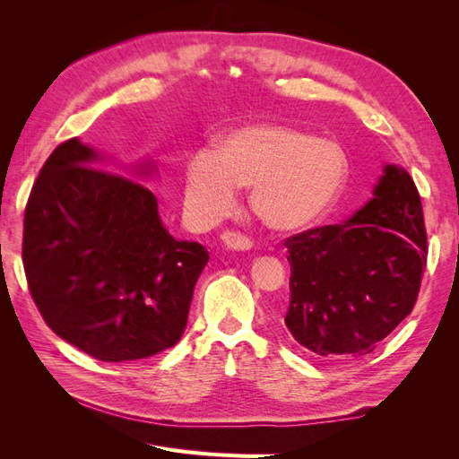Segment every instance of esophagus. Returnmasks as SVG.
<instances>
[{"mask_svg":"<svg viewBox=\"0 0 459 459\" xmlns=\"http://www.w3.org/2000/svg\"><path fill=\"white\" fill-rule=\"evenodd\" d=\"M221 241H224V245H228L230 248H233V251H248V248L255 245L248 235L238 230H228L221 233Z\"/></svg>","mask_w":459,"mask_h":459,"instance_id":"34e87169","label":"esophagus"}]
</instances>
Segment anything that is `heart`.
Here are the masks:
<instances>
[{
  "instance_id": "obj_1",
  "label": "heart",
  "mask_w": 459,
  "mask_h": 459,
  "mask_svg": "<svg viewBox=\"0 0 459 459\" xmlns=\"http://www.w3.org/2000/svg\"><path fill=\"white\" fill-rule=\"evenodd\" d=\"M349 164L342 149L289 124H251L186 166V203L201 220L226 216L238 189L253 186L251 204L273 230L312 224L335 203Z\"/></svg>"
}]
</instances>
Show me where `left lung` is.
I'll list each match as a JSON object with an SVG mask.
<instances>
[{
  "label": "left lung",
  "mask_w": 459,
  "mask_h": 459,
  "mask_svg": "<svg viewBox=\"0 0 459 459\" xmlns=\"http://www.w3.org/2000/svg\"><path fill=\"white\" fill-rule=\"evenodd\" d=\"M285 247L290 335L325 359L369 354L420 295L429 253L420 191L388 164L351 220L290 235Z\"/></svg>",
  "instance_id": "left-lung-1"
}]
</instances>
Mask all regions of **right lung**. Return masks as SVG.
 I'll return each mask as SVG.
<instances>
[{
    "label": "right lung",
    "mask_w": 459,
    "mask_h": 459,
    "mask_svg": "<svg viewBox=\"0 0 459 459\" xmlns=\"http://www.w3.org/2000/svg\"><path fill=\"white\" fill-rule=\"evenodd\" d=\"M97 160L73 137L41 166L24 208L22 264L55 335L101 362H130L182 337L208 251L176 241L151 189Z\"/></svg>",
    "instance_id": "1"
}]
</instances>
